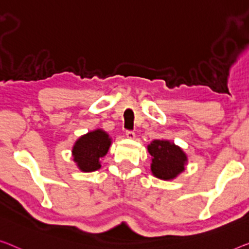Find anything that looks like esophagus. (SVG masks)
Returning a JSON list of instances; mask_svg holds the SVG:
<instances>
[{
  "instance_id": "esophagus-1",
  "label": "esophagus",
  "mask_w": 249,
  "mask_h": 249,
  "mask_svg": "<svg viewBox=\"0 0 249 249\" xmlns=\"http://www.w3.org/2000/svg\"><path fill=\"white\" fill-rule=\"evenodd\" d=\"M126 137H127V139H134L135 137V133L133 132V131H126Z\"/></svg>"
}]
</instances>
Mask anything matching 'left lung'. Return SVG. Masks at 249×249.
Masks as SVG:
<instances>
[{
  "mask_svg": "<svg viewBox=\"0 0 249 249\" xmlns=\"http://www.w3.org/2000/svg\"><path fill=\"white\" fill-rule=\"evenodd\" d=\"M152 157L151 171L161 180H172L184 171L188 158L182 148L166 140H154L147 146Z\"/></svg>",
  "mask_w": 249,
  "mask_h": 249,
  "instance_id": "obj_1",
  "label": "left lung"
}]
</instances>
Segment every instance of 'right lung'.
Returning a JSON list of instances; mask_svg holds the SVG:
<instances>
[{"instance_id":"add662e5","label":"right lung","mask_w":249,"mask_h":249,"mask_svg":"<svg viewBox=\"0 0 249 249\" xmlns=\"http://www.w3.org/2000/svg\"><path fill=\"white\" fill-rule=\"evenodd\" d=\"M112 144L109 135L103 129H95L80 136L72 147L73 161L83 172H92L101 169V160Z\"/></svg>"}]
</instances>
